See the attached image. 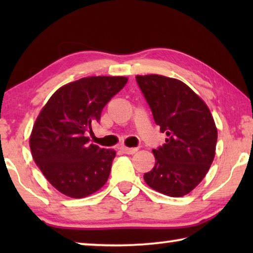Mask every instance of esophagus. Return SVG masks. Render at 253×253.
<instances>
[{
	"label": "esophagus",
	"instance_id": "34e87169",
	"mask_svg": "<svg viewBox=\"0 0 253 253\" xmlns=\"http://www.w3.org/2000/svg\"><path fill=\"white\" fill-rule=\"evenodd\" d=\"M121 151L126 154H134L138 151L137 148H132V147H126V146H121Z\"/></svg>",
	"mask_w": 253,
	"mask_h": 253
}]
</instances>
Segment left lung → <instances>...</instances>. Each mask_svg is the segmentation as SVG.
I'll use <instances>...</instances> for the list:
<instances>
[{
  "mask_svg": "<svg viewBox=\"0 0 253 253\" xmlns=\"http://www.w3.org/2000/svg\"><path fill=\"white\" fill-rule=\"evenodd\" d=\"M137 83L165 132L166 144L153 150L155 165L144 175L146 184L169 197L191 192L205 177L215 157L217 129L205 101L188 85L161 75Z\"/></svg>",
  "mask_w": 253,
  "mask_h": 253,
  "instance_id": "8db88e82",
  "label": "left lung"
}]
</instances>
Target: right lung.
Returning a JSON list of instances; mask_svg holds the SVG:
<instances>
[{
  "label": "right lung",
  "mask_w": 253,
  "mask_h": 253,
  "mask_svg": "<svg viewBox=\"0 0 253 253\" xmlns=\"http://www.w3.org/2000/svg\"><path fill=\"white\" fill-rule=\"evenodd\" d=\"M127 82L123 76H92L65 84L40 110L30 136L33 160L57 191L84 198L108 181L116 152L89 144L92 124Z\"/></svg>",
  "instance_id": "right-lung-1"
}]
</instances>
